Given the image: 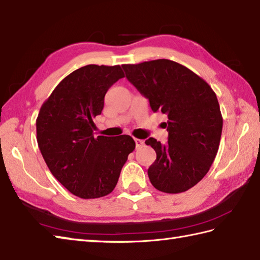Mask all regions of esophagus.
<instances>
[{
	"label": "esophagus",
	"instance_id": "obj_1",
	"mask_svg": "<svg viewBox=\"0 0 260 260\" xmlns=\"http://www.w3.org/2000/svg\"><path fill=\"white\" fill-rule=\"evenodd\" d=\"M135 142H136V148H141L145 145V141L141 139H135Z\"/></svg>",
	"mask_w": 260,
	"mask_h": 260
}]
</instances>
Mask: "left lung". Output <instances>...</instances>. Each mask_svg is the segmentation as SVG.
<instances>
[{
    "instance_id": "left-lung-1",
    "label": "left lung",
    "mask_w": 260,
    "mask_h": 260,
    "mask_svg": "<svg viewBox=\"0 0 260 260\" xmlns=\"http://www.w3.org/2000/svg\"><path fill=\"white\" fill-rule=\"evenodd\" d=\"M122 68L153 112L168 116L167 144L146 140L157 153L148 169L151 184L164 193L185 192L205 176L219 149L223 120L215 93L203 78L169 59Z\"/></svg>"
}]
</instances>
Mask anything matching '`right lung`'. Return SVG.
Instances as JSON below:
<instances>
[{"label":"right lung","instance_id":"obj_1","mask_svg":"<svg viewBox=\"0 0 260 260\" xmlns=\"http://www.w3.org/2000/svg\"><path fill=\"white\" fill-rule=\"evenodd\" d=\"M124 77L119 65H87L58 84L37 118V141L49 171L81 199L105 197L114 189L136 142L130 136L94 137L108 89Z\"/></svg>","mask_w":260,"mask_h":260}]
</instances>
